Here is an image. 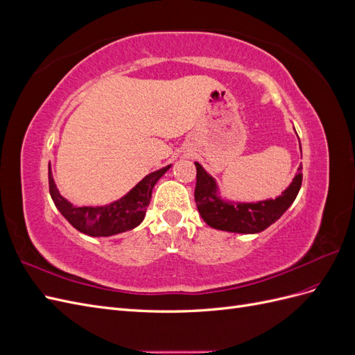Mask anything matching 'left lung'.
<instances>
[{
	"label": "left lung",
	"instance_id": "1",
	"mask_svg": "<svg viewBox=\"0 0 355 355\" xmlns=\"http://www.w3.org/2000/svg\"><path fill=\"white\" fill-rule=\"evenodd\" d=\"M300 144V142H299ZM197 167L196 202L202 220L209 227L220 231L256 234L266 230L270 225L283 216V213L292 206L297 192L302 185V173L299 166L297 175L280 197L275 200H265L257 202H231L218 196V185L201 164Z\"/></svg>",
	"mask_w": 355,
	"mask_h": 355
}]
</instances>
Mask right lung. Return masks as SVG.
I'll return each instance as SVG.
<instances>
[{
  "instance_id": "obj_1",
  "label": "right lung",
  "mask_w": 355,
  "mask_h": 355,
  "mask_svg": "<svg viewBox=\"0 0 355 355\" xmlns=\"http://www.w3.org/2000/svg\"><path fill=\"white\" fill-rule=\"evenodd\" d=\"M168 168L170 166L149 173L128 194L108 204V206L75 207L59 194L49 166L50 196L58 210L63 214V218L75 230L87 234L90 237H110V235L130 231L144 220L146 207L151 201L153 188Z\"/></svg>"
}]
</instances>
